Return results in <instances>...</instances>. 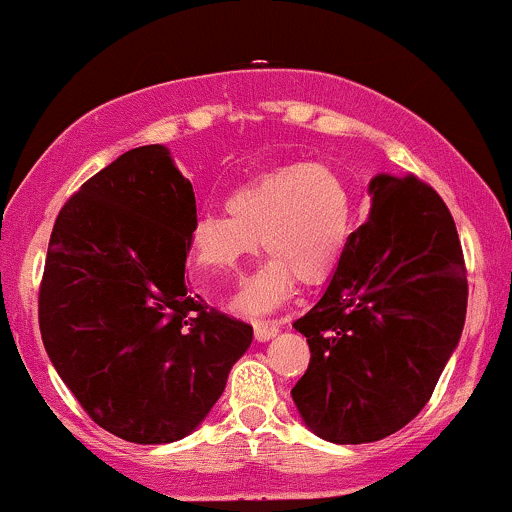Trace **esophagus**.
Segmentation results:
<instances>
[{"label":"esophagus","instance_id":"34e87169","mask_svg":"<svg viewBox=\"0 0 512 512\" xmlns=\"http://www.w3.org/2000/svg\"><path fill=\"white\" fill-rule=\"evenodd\" d=\"M276 332H279V322H274V320H257L255 322V337L260 339V342L272 339Z\"/></svg>","mask_w":512,"mask_h":512}]
</instances>
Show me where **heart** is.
<instances>
[{
	"label": "heart",
	"mask_w": 512,
	"mask_h": 512,
	"mask_svg": "<svg viewBox=\"0 0 512 512\" xmlns=\"http://www.w3.org/2000/svg\"><path fill=\"white\" fill-rule=\"evenodd\" d=\"M228 216L204 211L192 221V264L204 274H231L260 248L272 260L243 286L236 308L267 313L296 279L322 284L342 260L351 228V192L327 163L276 168L226 199Z\"/></svg>",
	"instance_id": "1"
}]
</instances>
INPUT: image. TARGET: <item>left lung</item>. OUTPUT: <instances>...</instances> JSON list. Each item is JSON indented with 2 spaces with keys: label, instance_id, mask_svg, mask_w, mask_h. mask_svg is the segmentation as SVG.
Instances as JSON below:
<instances>
[{
  "label": "left lung",
  "instance_id": "obj_1",
  "mask_svg": "<svg viewBox=\"0 0 512 512\" xmlns=\"http://www.w3.org/2000/svg\"><path fill=\"white\" fill-rule=\"evenodd\" d=\"M370 214L330 284L293 322L310 363L291 397L330 443H373L426 407L467 315V267L450 209L416 175L370 180Z\"/></svg>",
  "mask_w": 512,
  "mask_h": 512
}]
</instances>
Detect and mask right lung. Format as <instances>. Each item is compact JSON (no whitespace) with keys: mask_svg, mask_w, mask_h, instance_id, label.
<instances>
[{"mask_svg":"<svg viewBox=\"0 0 512 512\" xmlns=\"http://www.w3.org/2000/svg\"><path fill=\"white\" fill-rule=\"evenodd\" d=\"M192 182L161 144L127 151L67 199L38 293L45 351L98 426L185 438L248 351L252 327L187 291Z\"/></svg>","mask_w":512,"mask_h":512,"instance_id":"1","label":"right lung"}]
</instances>
